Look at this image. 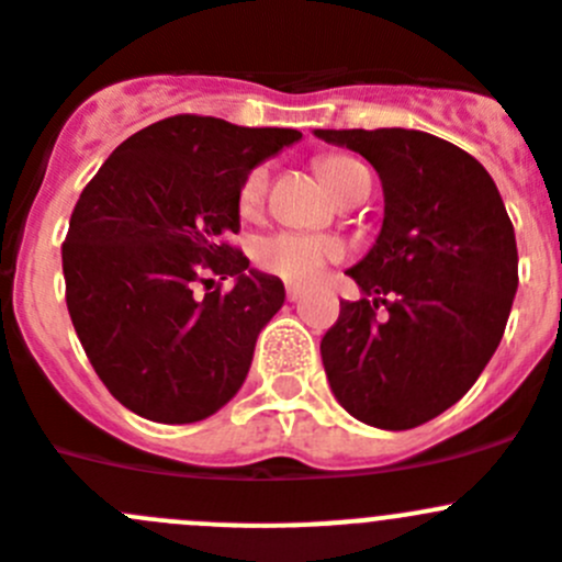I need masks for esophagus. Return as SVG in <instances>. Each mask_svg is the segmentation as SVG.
<instances>
[{"label": "esophagus", "mask_w": 562, "mask_h": 562, "mask_svg": "<svg viewBox=\"0 0 562 562\" xmlns=\"http://www.w3.org/2000/svg\"><path fill=\"white\" fill-rule=\"evenodd\" d=\"M301 297H303L301 286H286V301L295 303V301H301Z\"/></svg>", "instance_id": "obj_1"}]
</instances>
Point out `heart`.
<instances>
[{
	"instance_id": "b5f03b06",
	"label": "heart",
	"mask_w": 562,
	"mask_h": 562,
	"mask_svg": "<svg viewBox=\"0 0 562 562\" xmlns=\"http://www.w3.org/2000/svg\"><path fill=\"white\" fill-rule=\"evenodd\" d=\"M317 172L326 180L328 189L342 200L353 187V180L368 169L351 156H323L317 158ZM267 183H270L267 167H254L241 178L239 211L245 217L259 214V209L265 205ZM342 254L345 247L337 236L301 234V231H278V234L261 236L254 245L256 267L292 286H306L317 281L331 261L342 259Z\"/></svg>"
}]
</instances>
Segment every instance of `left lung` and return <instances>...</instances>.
<instances>
[{
	"label": "left lung",
	"mask_w": 562,
	"mask_h": 562,
	"mask_svg": "<svg viewBox=\"0 0 562 562\" xmlns=\"http://www.w3.org/2000/svg\"><path fill=\"white\" fill-rule=\"evenodd\" d=\"M315 136L368 158L384 189L382 231L348 270L364 297L339 303L321 342L328 384L362 424L415 429L496 353L518 290L516 231L487 169L446 138L404 127Z\"/></svg>",
	"instance_id": "8db88e82"
}]
</instances>
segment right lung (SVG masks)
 I'll list each match as a JSON object with an SVG mask.
<instances>
[{
	"label": "right lung",
	"instance_id": "add662e5",
	"mask_svg": "<svg viewBox=\"0 0 562 562\" xmlns=\"http://www.w3.org/2000/svg\"><path fill=\"white\" fill-rule=\"evenodd\" d=\"M297 138L178 113L125 138L82 189L64 241L66 306L102 384L142 418L194 424L239 393L286 297L228 241L239 187ZM209 274L235 290L198 299Z\"/></svg>",
	"mask_w": 562,
	"mask_h": 562
}]
</instances>
